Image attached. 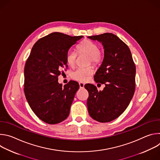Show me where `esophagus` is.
Instances as JSON below:
<instances>
[{
	"label": "esophagus",
	"instance_id": "obj_1",
	"mask_svg": "<svg viewBox=\"0 0 160 160\" xmlns=\"http://www.w3.org/2000/svg\"><path fill=\"white\" fill-rule=\"evenodd\" d=\"M84 85H85V84L83 82H79V86H80V88H84Z\"/></svg>",
	"mask_w": 160,
	"mask_h": 160
}]
</instances>
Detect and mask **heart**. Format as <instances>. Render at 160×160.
<instances>
[{
  "label": "heart",
  "mask_w": 160,
  "mask_h": 160,
  "mask_svg": "<svg viewBox=\"0 0 160 160\" xmlns=\"http://www.w3.org/2000/svg\"><path fill=\"white\" fill-rule=\"evenodd\" d=\"M77 50L79 54H85L89 57V63L92 62L94 65L99 64L102 59V52L99 50V45L90 40H85L79 44ZM77 57V52L72 50H68L66 54V61L69 66H73L75 64ZM94 73L92 67L78 68L72 73V78L77 81L86 82Z\"/></svg>",
  "instance_id": "obj_1"
}]
</instances>
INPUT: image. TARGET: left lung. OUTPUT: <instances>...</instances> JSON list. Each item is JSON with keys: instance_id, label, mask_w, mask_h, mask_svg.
<instances>
[{"instance_id": "left-lung-1", "label": "left lung", "mask_w": 160, "mask_h": 160, "mask_svg": "<svg viewBox=\"0 0 160 160\" xmlns=\"http://www.w3.org/2000/svg\"><path fill=\"white\" fill-rule=\"evenodd\" d=\"M88 38L98 40L103 45L104 59L94 80L105 85L102 91H98L92 84L85 85L89 94L88 111L94 120L109 122L122 115L133 98L135 65L128 47L117 35L105 33Z\"/></svg>"}]
</instances>
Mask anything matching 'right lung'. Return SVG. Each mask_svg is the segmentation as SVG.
I'll list each match as a JSON object with an SVG mask.
<instances>
[{
	"label": "right lung",
	"instance_id": "1",
	"mask_svg": "<svg viewBox=\"0 0 160 160\" xmlns=\"http://www.w3.org/2000/svg\"><path fill=\"white\" fill-rule=\"evenodd\" d=\"M83 36L72 37L54 32L39 39L33 45L25 66L24 92L35 115L48 124L67 118L78 82L58 83L61 69L67 68L66 54Z\"/></svg>",
	"mask_w": 160,
	"mask_h": 160
}]
</instances>
